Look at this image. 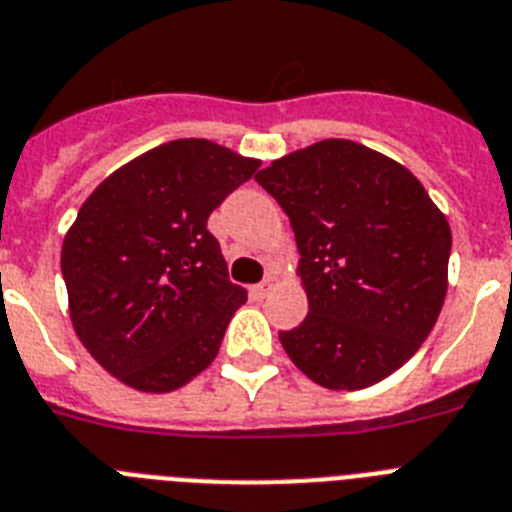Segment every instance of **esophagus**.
Returning <instances> with one entry per match:
<instances>
[{"label": "esophagus", "mask_w": 512, "mask_h": 512, "mask_svg": "<svg viewBox=\"0 0 512 512\" xmlns=\"http://www.w3.org/2000/svg\"><path fill=\"white\" fill-rule=\"evenodd\" d=\"M273 286H276V278L268 276V278H265V281L257 283V286H252V296H255V299H263V296L268 294V291L273 289Z\"/></svg>", "instance_id": "1"}]
</instances>
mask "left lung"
<instances>
[{"label": "left lung", "instance_id": "left-lung-1", "mask_svg": "<svg viewBox=\"0 0 512 512\" xmlns=\"http://www.w3.org/2000/svg\"><path fill=\"white\" fill-rule=\"evenodd\" d=\"M289 216L309 315L281 346L309 380L362 390L393 375L435 328L450 226L422 182L351 140H322L255 176Z\"/></svg>", "mask_w": 512, "mask_h": 512}]
</instances>
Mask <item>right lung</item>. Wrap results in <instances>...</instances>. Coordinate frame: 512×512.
I'll list each match as a JSON object with an SVG mask.
<instances>
[{
  "mask_svg": "<svg viewBox=\"0 0 512 512\" xmlns=\"http://www.w3.org/2000/svg\"><path fill=\"white\" fill-rule=\"evenodd\" d=\"M257 166L187 137L114 171L83 203L62 244L72 325L124 385L169 393L216 359L247 291L229 281L208 218Z\"/></svg>",
  "mask_w": 512,
  "mask_h": 512,
  "instance_id": "obj_1",
  "label": "right lung"
}]
</instances>
